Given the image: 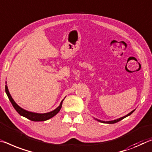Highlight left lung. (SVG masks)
<instances>
[{
	"label": "left lung",
	"instance_id": "obj_1",
	"mask_svg": "<svg viewBox=\"0 0 152 152\" xmlns=\"http://www.w3.org/2000/svg\"><path fill=\"white\" fill-rule=\"evenodd\" d=\"M134 111V110H132V111H131V112L129 113L128 114L126 115H124V116H123V117H121V118H118V119H116V120H110V121H103V120H98V119H97V118H95V119L96 120H97L98 122H102V123H107V124H114V123H116V122H118L120 121V120H122V119H123V118H126V117H127V116H129V115H131V114H132V113H133Z\"/></svg>",
	"mask_w": 152,
	"mask_h": 152
}]
</instances>
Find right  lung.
I'll return each mask as SVG.
<instances>
[{
    "instance_id": "1",
    "label": "right lung",
    "mask_w": 152,
    "mask_h": 152,
    "mask_svg": "<svg viewBox=\"0 0 152 152\" xmlns=\"http://www.w3.org/2000/svg\"><path fill=\"white\" fill-rule=\"evenodd\" d=\"M6 83H7V82H6ZM5 92H6L7 97H9V99L10 100V102L12 103V105H13V107L15 108V110L18 112V114H20L21 116L25 117V118H26L32 120V121H34V122L45 121V120H49L50 118H53V116H55V115L59 112L60 110H61V106H62V103H63V101L65 99L64 98V99L61 101V103H60L59 105L56 108V109H55L54 110L51 111V112L40 114V113H36V112H30V111L24 110L22 107L19 106V105L15 103V101L13 100V99L12 98L7 85H5Z\"/></svg>"
}]
</instances>
